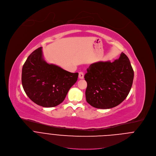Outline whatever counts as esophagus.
Segmentation results:
<instances>
[{
	"label": "esophagus",
	"instance_id": "1",
	"mask_svg": "<svg viewBox=\"0 0 156 156\" xmlns=\"http://www.w3.org/2000/svg\"><path fill=\"white\" fill-rule=\"evenodd\" d=\"M79 78L80 79H83L84 78V73L83 72H79Z\"/></svg>",
	"mask_w": 156,
	"mask_h": 156
}]
</instances>
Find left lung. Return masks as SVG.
<instances>
[{
	"mask_svg": "<svg viewBox=\"0 0 156 156\" xmlns=\"http://www.w3.org/2000/svg\"><path fill=\"white\" fill-rule=\"evenodd\" d=\"M84 75L87 102L98 109H110L123 102L131 89L134 70L128 56L122 53L114 62L90 65Z\"/></svg>",
	"mask_w": 156,
	"mask_h": 156,
	"instance_id": "8db88e82",
	"label": "left lung"
}]
</instances>
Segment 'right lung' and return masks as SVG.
Masks as SVG:
<instances>
[{
  "mask_svg": "<svg viewBox=\"0 0 156 156\" xmlns=\"http://www.w3.org/2000/svg\"><path fill=\"white\" fill-rule=\"evenodd\" d=\"M78 77V73H71L48 64L44 59L42 47L29 55L22 70V84L25 94L34 103L44 108L61 103Z\"/></svg>",
  "mask_w": 156,
  "mask_h": 156,
  "instance_id": "add662e5",
  "label": "right lung"
}]
</instances>
